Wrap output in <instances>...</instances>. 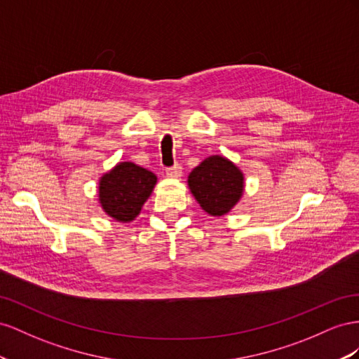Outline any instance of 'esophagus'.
<instances>
[{
  "label": "esophagus",
  "instance_id": "34e87169",
  "mask_svg": "<svg viewBox=\"0 0 359 359\" xmlns=\"http://www.w3.org/2000/svg\"><path fill=\"white\" fill-rule=\"evenodd\" d=\"M165 174L168 177H180L182 176V167L180 163H174L172 167L165 168Z\"/></svg>",
  "mask_w": 359,
  "mask_h": 359
}]
</instances>
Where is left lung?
<instances>
[{"mask_svg":"<svg viewBox=\"0 0 359 359\" xmlns=\"http://www.w3.org/2000/svg\"><path fill=\"white\" fill-rule=\"evenodd\" d=\"M188 183L203 210L212 217H221L239 201L243 174L229 159L210 156L191 171Z\"/></svg>","mask_w":359,"mask_h":359,"instance_id":"left-lung-1","label":"left lung"}]
</instances>
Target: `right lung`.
Here are the masks:
<instances>
[{
  "label": "right lung",
  "instance_id": "1",
  "mask_svg": "<svg viewBox=\"0 0 359 359\" xmlns=\"http://www.w3.org/2000/svg\"><path fill=\"white\" fill-rule=\"evenodd\" d=\"M156 176L132 162H120L99 182V200L104 210L117 221L128 222L140 213L150 197Z\"/></svg>",
  "mask_w": 359,
  "mask_h": 359
}]
</instances>
